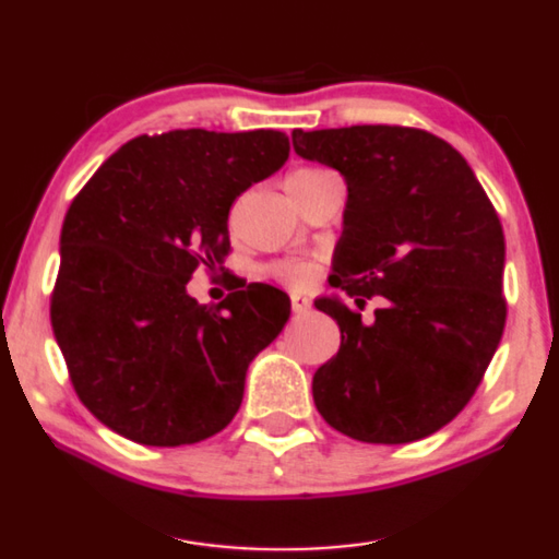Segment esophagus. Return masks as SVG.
<instances>
[{"label": "esophagus", "instance_id": "1", "mask_svg": "<svg viewBox=\"0 0 559 559\" xmlns=\"http://www.w3.org/2000/svg\"><path fill=\"white\" fill-rule=\"evenodd\" d=\"M290 309H294V313H304L306 309H309V298L301 294H294L290 296Z\"/></svg>", "mask_w": 559, "mask_h": 559}]
</instances>
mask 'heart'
<instances>
[{"label": "heart", "instance_id": "heart-1", "mask_svg": "<svg viewBox=\"0 0 559 559\" xmlns=\"http://www.w3.org/2000/svg\"><path fill=\"white\" fill-rule=\"evenodd\" d=\"M326 177H334V171H329L324 167H317V164H306V167H296L294 171H290V175L286 177V187H288V190H306V187L317 185ZM276 276L281 281L290 283V286H304V283L309 281L311 271H309V265H306V263L290 261V263L276 265Z\"/></svg>", "mask_w": 559, "mask_h": 559}]
</instances>
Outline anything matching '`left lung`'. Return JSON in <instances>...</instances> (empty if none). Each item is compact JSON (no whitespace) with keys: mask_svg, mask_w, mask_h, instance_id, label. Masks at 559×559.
<instances>
[{"mask_svg":"<svg viewBox=\"0 0 559 559\" xmlns=\"http://www.w3.org/2000/svg\"><path fill=\"white\" fill-rule=\"evenodd\" d=\"M304 159L347 179L332 286L319 298L342 347L313 374L329 426L361 443H413L451 423L484 380L507 324L504 230L468 162L411 126L290 133ZM382 295L372 320L367 297Z\"/></svg>","mask_w":559,"mask_h":559,"instance_id":"obj_1","label":"left lung"}]
</instances>
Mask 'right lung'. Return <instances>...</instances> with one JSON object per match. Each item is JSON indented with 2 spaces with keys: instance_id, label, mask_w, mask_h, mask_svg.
Instances as JSON below:
<instances>
[{
  "instance_id": "1",
  "label": "right lung",
  "mask_w": 559,
  "mask_h": 559,
  "mask_svg": "<svg viewBox=\"0 0 559 559\" xmlns=\"http://www.w3.org/2000/svg\"><path fill=\"white\" fill-rule=\"evenodd\" d=\"M288 148L273 129L136 136L70 202L52 332L75 395L119 436L200 443L238 413L250 359L283 332L290 301L250 283L204 306L187 281L225 261L233 202L271 177Z\"/></svg>"
}]
</instances>
